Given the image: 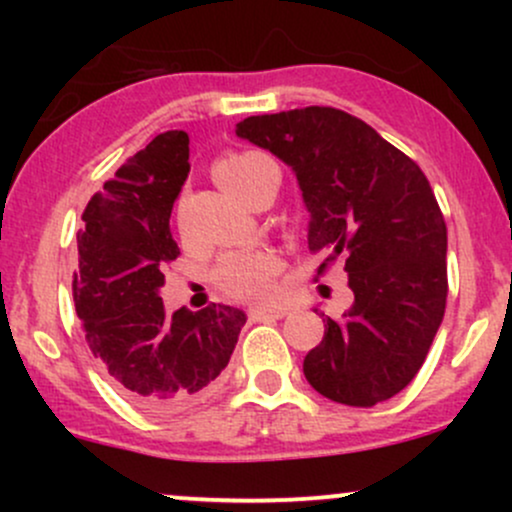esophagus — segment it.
<instances>
[{"label": "esophagus", "instance_id": "1", "mask_svg": "<svg viewBox=\"0 0 512 512\" xmlns=\"http://www.w3.org/2000/svg\"><path fill=\"white\" fill-rule=\"evenodd\" d=\"M286 313H289V308H284V305H255V308H250V317L255 322L279 320Z\"/></svg>", "mask_w": 512, "mask_h": 512}]
</instances>
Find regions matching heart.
<instances>
[{"mask_svg": "<svg viewBox=\"0 0 512 512\" xmlns=\"http://www.w3.org/2000/svg\"><path fill=\"white\" fill-rule=\"evenodd\" d=\"M214 175L221 187L231 195L248 202L257 190L269 182H279V168L272 158L257 151H233L219 158L214 166ZM281 272V260L274 250L262 245L236 248L221 255L214 269V281L228 296L243 298V301H260L269 296L276 274Z\"/></svg>", "mask_w": 512, "mask_h": 512, "instance_id": "b5f03b06", "label": "heart"}]
</instances>
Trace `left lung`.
Returning a JSON list of instances; mask_svg holds the SVG:
<instances>
[{"mask_svg":"<svg viewBox=\"0 0 512 512\" xmlns=\"http://www.w3.org/2000/svg\"><path fill=\"white\" fill-rule=\"evenodd\" d=\"M240 139L291 166L310 211L308 248L344 257L354 305L325 317L303 361L332 402L373 407L402 392L436 337L448 298V228L424 170L358 117L325 105L252 115Z\"/></svg>","mask_w":512,"mask_h":512,"instance_id":"obj_1","label":"left lung"}]
</instances>
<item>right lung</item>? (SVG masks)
I'll return each instance as SVG.
<instances>
[{
  "instance_id": "1",
  "label": "right lung",
  "mask_w": 512,
  "mask_h": 512,
  "mask_svg": "<svg viewBox=\"0 0 512 512\" xmlns=\"http://www.w3.org/2000/svg\"><path fill=\"white\" fill-rule=\"evenodd\" d=\"M190 137L158 134L127 158L84 209L72 291L88 349L120 395L170 414L214 390L238 344L243 310L168 313L163 267L180 255L170 211L190 173Z\"/></svg>"
}]
</instances>
